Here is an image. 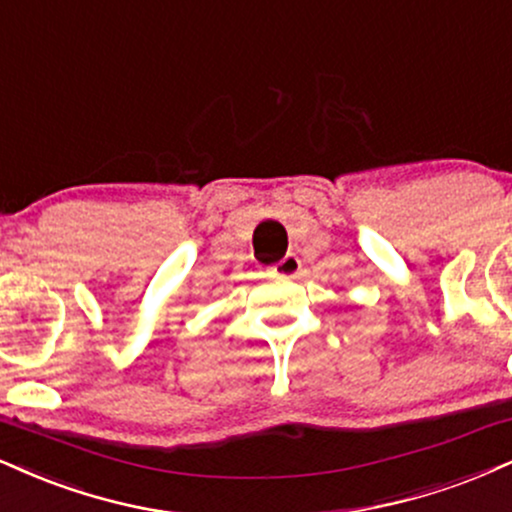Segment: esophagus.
Listing matches in <instances>:
<instances>
[{
  "label": "esophagus",
  "mask_w": 512,
  "mask_h": 512,
  "mask_svg": "<svg viewBox=\"0 0 512 512\" xmlns=\"http://www.w3.org/2000/svg\"><path fill=\"white\" fill-rule=\"evenodd\" d=\"M300 267H303V262H300V257H298V255H291V252H288V255L283 257L281 262H276L274 267L269 269V272H272L274 276H283V279H288V276L298 274Z\"/></svg>",
  "instance_id": "1"
}]
</instances>
